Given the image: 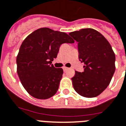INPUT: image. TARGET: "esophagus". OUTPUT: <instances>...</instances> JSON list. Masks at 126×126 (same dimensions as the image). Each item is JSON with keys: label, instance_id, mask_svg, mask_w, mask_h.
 I'll list each match as a JSON object with an SVG mask.
<instances>
[{"label": "esophagus", "instance_id": "esophagus-1", "mask_svg": "<svg viewBox=\"0 0 126 126\" xmlns=\"http://www.w3.org/2000/svg\"><path fill=\"white\" fill-rule=\"evenodd\" d=\"M63 68V70H64V71H66V70H67L68 69V68H67V67H66V66H64Z\"/></svg>", "mask_w": 126, "mask_h": 126}]
</instances>
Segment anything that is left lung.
I'll return each mask as SVG.
<instances>
[{"label": "left lung", "mask_w": 126, "mask_h": 126, "mask_svg": "<svg viewBox=\"0 0 126 126\" xmlns=\"http://www.w3.org/2000/svg\"><path fill=\"white\" fill-rule=\"evenodd\" d=\"M78 43L79 59L84 71H75L71 78L76 93L86 98L100 94L111 82L115 71V55L108 41L93 28L69 33Z\"/></svg>", "instance_id": "left-lung-1"}]
</instances>
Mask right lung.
<instances>
[{
    "label": "right lung",
    "instance_id": "add662e5",
    "mask_svg": "<svg viewBox=\"0 0 126 126\" xmlns=\"http://www.w3.org/2000/svg\"><path fill=\"white\" fill-rule=\"evenodd\" d=\"M74 41L65 32L41 28L28 35L20 45L17 56L18 76L28 93L45 100L58 91L63 70L52 64L60 46Z\"/></svg>",
    "mask_w": 126,
    "mask_h": 126
}]
</instances>
